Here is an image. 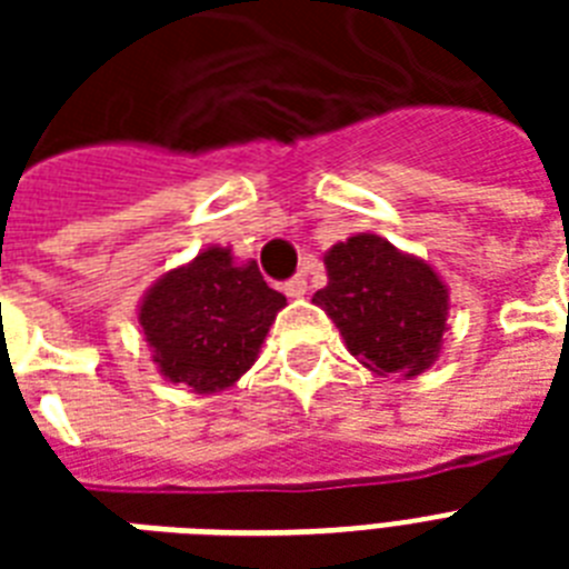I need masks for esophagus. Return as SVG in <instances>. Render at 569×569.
<instances>
[{
  "instance_id": "1",
  "label": "esophagus",
  "mask_w": 569,
  "mask_h": 569,
  "mask_svg": "<svg viewBox=\"0 0 569 569\" xmlns=\"http://www.w3.org/2000/svg\"><path fill=\"white\" fill-rule=\"evenodd\" d=\"M283 292L289 295V298H301V295L307 292V277H303V274L289 277V280L283 283Z\"/></svg>"
}]
</instances>
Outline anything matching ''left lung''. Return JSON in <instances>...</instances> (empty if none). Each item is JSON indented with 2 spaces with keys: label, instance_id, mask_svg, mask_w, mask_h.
<instances>
[{
  "label": "left lung",
  "instance_id": "left-lung-1",
  "mask_svg": "<svg viewBox=\"0 0 569 569\" xmlns=\"http://www.w3.org/2000/svg\"><path fill=\"white\" fill-rule=\"evenodd\" d=\"M325 266L330 280L312 301L360 363L413 378L437 360L449 292L428 262L398 253L378 236H351L328 250Z\"/></svg>",
  "mask_w": 569,
  "mask_h": 569
}]
</instances>
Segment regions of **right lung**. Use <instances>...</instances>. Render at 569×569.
Here are the masks:
<instances>
[{
    "label": "right lung",
    "mask_w": 569,
    "mask_h": 569,
    "mask_svg": "<svg viewBox=\"0 0 569 569\" xmlns=\"http://www.w3.org/2000/svg\"><path fill=\"white\" fill-rule=\"evenodd\" d=\"M283 303L257 262L232 266L230 250L209 248L150 289L138 321L164 378L218 392L253 366Z\"/></svg>",
    "instance_id": "right-lung-1"
}]
</instances>
